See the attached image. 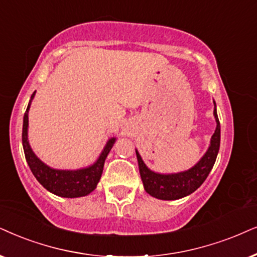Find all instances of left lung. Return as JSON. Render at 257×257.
<instances>
[{
  "instance_id": "8db88e82",
  "label": "left lung",
  "mask_w": 257,
  "mask_h": 257,
  "mask_svg": "<svg viewBox=\"0 0 257 257\" xmlns=\"http://www.w3.org/2000/svg\"><path fill=\"white\" fill-rule=\"evenodd\" d=\"M216 105V104H215ZM215 115L217 128L215 134L211 138V145L200 161L196 166L188 171L180 172L175 174H159L148 170L145 162L142 161L139 152L136 151V157L139 161V170L144 183L146 192L152 197L164 200H174L179 198L186 197L191 194L205 181L210 171L215 165L217 154L220 145V125L217 111H213Z\"/></svg>"
}]
</instances>
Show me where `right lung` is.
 Masks as SVG:
<instances>
[{
  "label": "right lung",
  "instance_id": "1",
  "mask_svg": "<svg viewBox=\"0 0 257 257\" xmlns=\"http://www.w3.org/2000/svg\"><path fill=\"white\" fill-rule=\"evenodd\" d=\"M34 95L35 91L33 95H32L27 110L25 112L24 126H22V146H24L26 160H27V164L29 168H31L32 173L34 174V177L37 178V180L42 186L46 188L47 191H50V192L57 194V196L65 198L86 196V194L92 192L96 188L97 184H98L103 172V166H104L105 158L108 157L109 152L111 151L116 139L112 138L109 140L108 144L103 149L102 154L99 155L98 160L92 166L77 171H60L48 167L41 160H39L28 144V110Z\"/></svg>",
  "mask_w": 257,
  "mask_h": 257
}]
</instances>
